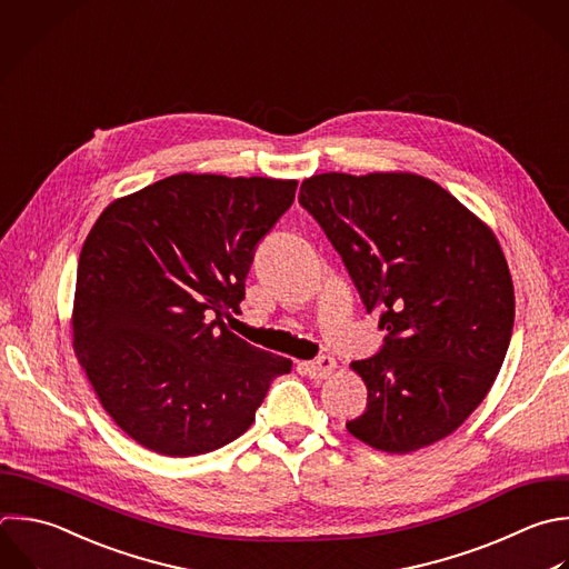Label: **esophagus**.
Segmentation results:
<instances>
[{"label": "esophagus", "instance_id": "obj_1", "mask_svg": "<svg viewBox=\"0 0 569 569\" xmlns=\"http://www.w3.org/2000/svg\"><path fill=\"white\" fill-rule=\"evenodd\" d=\"M305 367H307V371H309L311 378L322 380V378H329V376L336 371L338 365H336V358H331V356H320L318 360L307 362Z\"/></svg>", "mask_w": 569, "mask_h": 569}]
</instances>
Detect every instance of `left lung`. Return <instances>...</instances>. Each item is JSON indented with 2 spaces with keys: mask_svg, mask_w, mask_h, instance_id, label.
<instances>
[{
  "mask_svg": "<svg viewBox=\"0 0 569 569\" xmlns=\"http://www.w3.org/2000/svg\"><path fill=\"white\" fill-rule=\"evenodd\" d=\"M300 204L342 256L385 347L351 369L367 385L353 438L409 453L456 431L491 389L513 327V284L493 231L409 171L318 173Z\"/></svg>",
  "mask_w": 569,
  "mask_h": 569,
  "instance_id": "8db88e82",
  "label": "left lung"
}]
</instances>
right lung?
Returning <instances> with one entry per match:
<instances>
[{"mask_svg": "<svg viewBox=\"0 0 569 569\" xmlns=\"http://www.w3.org/2000/svg\"><path fill=\"white\" fill-rule=\"evenodd\" d=\"M296 180L178 173L113 200L89 231L71 313L73 349L104 411L138 445L176 458L224 447L293 362L227 329L256 244Z\"/></svg>", "mask_w": 569, "mask_h": 569, "instance_id": "1", "label": "right lung"}]
</instances>
